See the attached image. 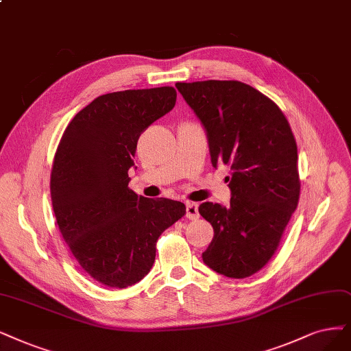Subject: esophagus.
I'll use <instances>...</instances> for the list:
<instances>
[{"label":"esophagus","mask_w":351,"mask_h":351,"mask_svg":"<svg viewBox=\"0 0 351 351\" xmlns=\"http://www.w3.org/2000/svg\"><path fill=\"white\" fill-rule=\"evenodd\" d=\"M186 217L189 219H198L199 218L198 204H195V202H186Z\"/></svg>","instance_id":"obj_1"}]
</instances>
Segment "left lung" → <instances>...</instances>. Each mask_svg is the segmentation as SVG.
<instances>
[{"label": "left lung", "mask_w": 351, "mask_h": 351, "mask_svg": "<svg viewBox=\"0 0 351 351\" xmlns=\"http://www.w3.org/2000/svg\"><path fill=\"white\" fill-rule=\"evenodd\" d=\"M208 136L214 167L230 166V206L204 202L214 239L202 261L227 278H249L279 247L300 201L298 147L276 104L240 81L178 82Z\"/></svg>", "instance_id": "left-lung-1"}]
</instances>
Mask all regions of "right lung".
Returning <instances> with one entry per match:
<instances>
[{"instance_id": "1", "label": "right lung", "mask_w": 351, "mask_h": 351, "mask_svg": "<svg viewBox=\"0 0 351 351\" xmlns=\"http://www.w3.org/2000/svg\"><path fill=\"white\" fill-rule=\"evenodd\" d=\"M176 89H127L95 98L64 128L50 175L59 231L76 262L104 287L145 278L162 232L186 214L182 202L128 188L140 134L175 107Z\"/></svg>"}]
</instances>
